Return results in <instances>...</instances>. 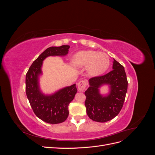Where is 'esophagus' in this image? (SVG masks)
Returning a JSON list of instances; mask_svg holds the SVG:
<instances>
[{"instance_id": "obj_1", "label": "esophagus", "mask_w": 155, "mask_h": 155, "mask_svg": "<svg viewBox=\"0 0 155 155\" xmlns=\"http://www.w3.org/2000/svg\"><path fill=\"white\" fill-rule=\"evenodd\" d=\"M87 83L85 81L82 80L81 81H79L78 83V88L79 91H80V92L84 91V90H85L86 87H87Z\"/></svg>"}]
</instances>
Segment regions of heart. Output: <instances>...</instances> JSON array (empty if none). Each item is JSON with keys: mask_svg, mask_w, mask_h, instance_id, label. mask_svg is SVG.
Instances as JSON below:
<instances>
[{"mask_svg": "<svg viewBox=\"0 0 155 155\" xmlns=\"http://www.w3.org/2000/svg\"><path fill=\"white\" fill-rule=\"evenodd\" d=\"M71 64L76 68H87V72L92 77H97L105 72L110 66V58L106 53L97 51H78L71 59Z\"/></svg>", "mask_w": 155, "mask_h": 155, "instance_id": "1", "label": "heart"}]
</instances>
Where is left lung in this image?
Instances as JSON below:
<instances>
[{"mask_svg": "<svg viewBox=\"0 0 155 155\" xmlns=\"http://www.w3.org/2000/svg\"><path fill=\"white\" fill-rule=\"evenodd\" d=\"M88 83L90 87L85 92L88 116L101 123L113 119L122 108L127 91L124 67L114 59L112 71L103 76L92 78ZM104 85L109 87V92L102 95L100 88Z\"/></svg>", "mask_w": 155, "mask_h": 155, "instance_id": "8db88e82", "label": "left lung"}]
</instances>
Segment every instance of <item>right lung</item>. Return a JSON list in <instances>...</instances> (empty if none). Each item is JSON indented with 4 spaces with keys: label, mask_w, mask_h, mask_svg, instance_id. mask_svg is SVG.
Here are the masks:
<instances>
[{
    "label": "right lung",
    "mask_w": 155,
    "mask_h": 155,
    "mask_svg": "<svg viewBox=\"0 0 155 155\" xmlns=\"http://www.w3.org/2000/svg\"><path fill=\"white\" fill-rule=\"evenodd\" d=\"M69 48V45H63L46 49L33 62L26 75V92L30 105L35 115L48 124H60L67 120L69 114L68 105L78 90L76 84H74L51 94H45L40 86L43 61L50 56L64 57L68 54Z\"/></svg>",
    "instance_id": "1"
}]
</instances>
